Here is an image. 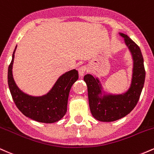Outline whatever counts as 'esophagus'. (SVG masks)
<instances>
[{
    "label": "esophagus",
    "instance_id": "34e87169",
    "mask_svg": "<svg viewBox=\"0 0 154 154\" xmlns=\"http://www.w3.org/2000/svg\"><path fill=\"white\" fill-rule=\"evenodd\" d=\"M87 70H88V68H87V66H81L80 67H79V68L78 69V72H79V75L80 76H83L85 75V73L86 72H87Z\"/></svg>",
    "mask_w": 154,
    "mask_h": 154
}]
</instances>
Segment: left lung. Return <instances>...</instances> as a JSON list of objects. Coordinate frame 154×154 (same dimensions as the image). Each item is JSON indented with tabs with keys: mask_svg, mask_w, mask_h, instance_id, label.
I'll list each match as a JSON object with an SVG mask.
<instances>
[{
	"mask_svg": "<svg viewBox=\"0 0 154 154\" xmlns=\"http://www.w3.org/2000/svg\"><path fill=\"white\" fill-rule=\"evenodd\" d=\"M131 51L134 61L132 84L128 92L116 95L98 97L101 93L99 81L93 75H86L84 80L88 86V99L92 115L100 122H114L128 115L137 105L145 82L146 71L143 58L138 45L127 35L120 33Z\"/></svg>",
	"mask_w": 154,
	"mask_h": 154,
	"instance_id": "8db88e82",
	"label": "left lung"
}]
</instances>
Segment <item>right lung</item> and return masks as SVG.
I'll list each match as a JSON object with an SVG mask.
<instances>
[{
    "label": "right lung",
    "mask_w": 154,
    "mask_h": 154,
    "mask_svg": "<svg viewBox=\"0 0 154 154\" xmlns=\"http://www.w3.org/2000/svg\"><path fill=\"white\" fill-rule=\"evenodd\" d=\"M16 48L17 46L8 66V83L17 107L24 116L39 122L54 123L59 121L66 112L69 94L72 85L78 79V72L73 69L61 75L46 95L30 96L22 93L14 80L12 66Z\"/></svg>",
    "instance_id": "1"
}]
</instances>
